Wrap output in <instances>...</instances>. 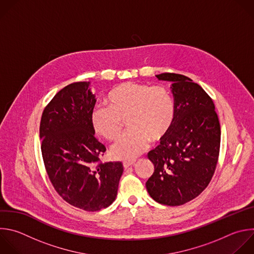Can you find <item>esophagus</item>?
Instances as JSON below:
<instances>
[{
    "label": "esophagus",
    "mask_w": 254,
    "mask_h": 254,
    "mask_svg": "<svg viewBox=\"0 0 254 254\" xmlns=\"http://www.w3.org/2000/svg\"><path fill=\"white\" fill-rule=\"evenodd\" d=\"M134 163H135V159H128V160H125V161L123 162L125 168H128L129 166L133 165Z\"/></svg>",
    "instance_id": "obj_1"
}]
</instances>
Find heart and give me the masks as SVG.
Masks as SVG:
<instances>
[{
	"mask_svg": "<svg viewBox=\"0 0 254 254\" xmlns=\"http://www.w3.org/2000/svg\"><path fill=\"white\" fill-rule=\"evenodd\" d=\"M104 105H96L90 115L93 129L114 140L124 128L129 129L111 148L118 159H131L141 154L149 141L157 142L170 132L176 119V106L168 90L162 86L127 81L114 88Z\"/></svg>",
	"mask_w": 254,
	"mask_h": 254,
	"instance_id": "obj_1",
	"label": "heart"
}]
</instances>
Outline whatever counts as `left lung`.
<instances>
[{
    "instance_id": "8db88e82",
    "label": "left lung",
    "mask_w": 254,
    "mask_h": 254,
    "mask_svg": "<svg viewBox=\"0 0 254 254\" xmlns=\"http://www.w3.org/2000/svg\"><path fill=\"white\" fill-rule=\"evenodd\" d=\"M170 81L176 119L170 132L147 153L154 172L146 182L157 202L177 206L198 196L214 174L220 147V125L204 90L190 77L172 72L155 75Z\"/></svg>"
}]
</instances>
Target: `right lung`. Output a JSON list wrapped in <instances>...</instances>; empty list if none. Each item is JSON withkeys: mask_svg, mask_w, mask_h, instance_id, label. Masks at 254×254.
I'll return each instance as SVG.
<instances>
[{"mask_svg": "<svg viewBox=\"0 0 254 254\" xmlns=\"http://www.w3.org/2000/svg\"><path fill=\"white\" fill-rule=\"evenodd\" d=\"M90 81L61 90L44 110L41 149L49 179L67 203L87 211L110 206L116 199L124 166L99 162L106 151L95 137L90 115L97 102Z\"/></svg>", "mask_w": 254, "mask_h": 254, "instance_id": "right-lung-1", "label": "right lung"}]
</instances>
